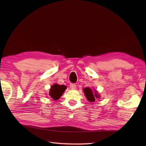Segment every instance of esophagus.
Here are the masks:
<instances>
[{
	"mask_svg": "<svg viewBox=\"0 0 146 146\" xmlns=\"http://www.w3.org/2000/svg\"><path fill=\"white\" fill-rule=\"evenodd\" d=\"M70 86V88L72 89V90H74V89L76 88V85L75 84H71Z\"/></svg>",
	"mask_w": 146,
	"mask_h": 146,
	"instance_id": "obj_1",
	"label": "esophagus"
}]
</instances>
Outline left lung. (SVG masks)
Masks as SVG:
<instances>
[{
	"label": "left lung",
	"instance_id": "obj_1",
	"mask_svg": "<svg viewBox=\"0 0 146 146\" xmlns=\"http://www.w3.org/2000/svg\"><path fill=\"white\" fill-rule=\"evenodd\" d=\"M83 91H84V93L85 94L86 98H87L88 100L90 101V102H95L96 98H100V95H98L97 91H95L94 92H93V91L91 90V88H84Z\"/></svg>",
	"mask_w": 146,
	"mask_h": 146
}]
</instances>
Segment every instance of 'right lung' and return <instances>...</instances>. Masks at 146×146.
Here are the masks:
<instances>
[{
  "label": "right lung",
  "instance_id": "1",
  "mask_svg": "<svg viewBox=\"0 0 146 146\" xmlns=\"http://www.w3.org/2000/svg\"><path fill=\"white\" fill-rule=\"evenodd\" d=\"M66 88H67V87L66 86L55 84H53L51 87L50 90H49V95L53 100H58L62 95L63 93L66 90Z\"/></svg>",
  "mask_w": 146,
  "mask_h": 146
}]
</instances>
